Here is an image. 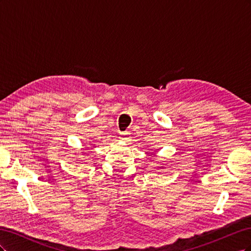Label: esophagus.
I'll list each match as a JSON object with an SVG mask.
<instances>
[{"instance_id": "1", "label": "esophagus", "mask_w": 251, "mask_h": 251, "mask_svg": "<svg viewBox=\"0 0 251 251\" xmlns=\"http://www.w3.org/2000/svg\"><path fill=\"white\" fill-rule=\"evenodd\" d=\"M119 138H120V140L126 141V140L130 139V134H128V133H123V134L119 136Z\"/></svg>"}]
</instances>
